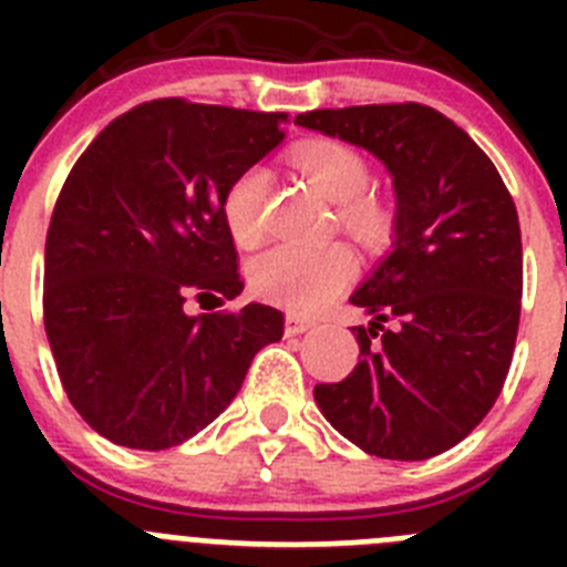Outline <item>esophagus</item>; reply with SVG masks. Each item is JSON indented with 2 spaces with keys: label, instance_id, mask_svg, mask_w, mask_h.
<instances>
[{
  "label": "esophagus",
  "instance_id": "obj_1",
  "mask_svg": "<svg viewBox=\"0 0 567 567\" xmlns=\"http://www.w3.org/2000/svg\"><path fill=\"white\" fill-rule=\"evenodd\" d=\"M312 327H315V320L300 318V315H295V312L287 315V334H289V338H292V334L309 332V329H312Z\"/></svg>",
  "mask_w": 567,
  "mask_h": 567
}]
</instances>
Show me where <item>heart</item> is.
<instances>
[{"instance_id": "b5f03b06", "label": "heart", "mask_w": 567, "mask_h": 567, "mask_svg": "<svg viewBox=\"0 0 567 567\" xmlns=\"http://www.w3.org/2000/svg\"><path fill=\"white\" fill-rule=\"evenodd\" d=\"M298 173L327 202L338 204V224L363 247H380L392 238L394 215L389 204L374 193H365L369 164L349 144L312 142L292 155ZM269 173L247 167L229 182L221 198V215L238 247H258L267 235ZM354 275V255L343 244L295 247L280 244L249 269L252 289L278 307L309 315L332 303Z\"/></svg>"}]
</instances>
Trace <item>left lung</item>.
Wrapping results in <instances>:
<instances>
[{"mask_svg":"<svg viewBox=\"0 0 567 567\" xmlns=\"http://www.w3.org/2000/svg\"><path fill=\"white\" fill-rule=\"evenodd\" d=\"M295 124L378 155L392 173L394 249L352 295L372 315L360 363L318 383L329 423L383 460H429L468 437L499 398L523 300L508 187L463 127L417 102L300 113Z\"/></svg>","mask_w":567,"mask_h":567,"instance_id":"1","label":"left lung"}]
</instances>
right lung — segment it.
<instances>
[{"label":"right lung","instance_id":"obj_1","mask_svg":"<svg viewBox=\"0 0 567 567\" xmlns=\"http://www.w3.org/2000/svg\"><path fill=\"white\" fill-rule=\"evenodd\" d=\"M287 118L155 99L70 169L44 240V332L70 403L110 443L162 452L195 437L284 334L278 309L215 307L244 289L221 198ZM204 299L207 316L186 312Z\"/></svg>","mask_w":567,"mask_h":567}]
</instances>
